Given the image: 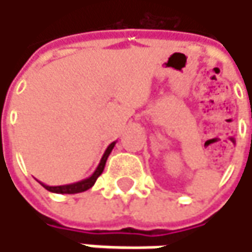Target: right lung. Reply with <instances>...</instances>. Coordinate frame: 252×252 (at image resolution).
Here are the masks:
<instances>
[{
	"mask_svg": "<svg viewBox=\"0 0 252 252\" xmlns=\"http://www.w3.org/2000/svg\"><path fill=\"white\" fill-rule=\"evenodd\" d=\"M115 144H117V141H112V143L106 147V150H105V153H103V156H102V159H100V162H99V165H97L96 171H94L92 175L89 176V178L81 179V181H78V182L67 184V185H57V187H51V185H46V184H42V182H40V184H42V187H43V188H46L48 191H51V192H57V194H77V192L87 191L89 188H92V187L94 185L96 179H97L99 175L103 172L105 165H106V160H108V156L111 155V152H112V149H114V146H115Z\"/></svg>",
	"mask_w": 252,
	"mask_h": 252,
	"instance_id": "1",
	"label": "right lung"
}]
</instances>
